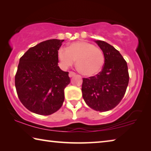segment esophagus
Instances as JSON below:
<instances>
[{
    "mask_svg": "<svg viewBox=\"0 0 151 151\" xmlns=\"http://www.w3.org/2000/svg\"><path fill=\"white\" fill-rule=\"evenodd\" d=\"M75 75H76V73H75L73 72V71H70V72H69V74H68V76H69L70 77H73V76H75Z\"/></svg>",
    "mask_w": 151,
    "mask_h": 151,
    "instance_id": "34e87169",
    "label": "esophagus"
}]
</instances>
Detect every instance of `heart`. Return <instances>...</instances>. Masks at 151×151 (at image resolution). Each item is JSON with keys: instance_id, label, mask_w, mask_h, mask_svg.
<instances>
[{"instance_id": "b5f03b06", "label": "heart", "mask_w": 151, "mask_h": 151, "mask_svg": "<svg viewBox=\"0 0 151 151\" xmlns=\"http://www.w3.org/2000/svg\"><path fill=\"white\" fill-rule=\"evenodd\" d=\"M58 57L61 66L65 68L72 66L76 60L77 70L87 76L98 74L104 63L102 50L92 43L85 41L73 42L68 48L60 47L58 50Z\"/></svg>"}]
</instances>
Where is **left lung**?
Listing matches in <instances>:
<instances>
[{
  "label": "left lung",
  "mask_w": 151,
  "mask_h": 151,
  "mask_svg": "<svg viewBox=\"0 0 151 151\" xmlns=\"http://www.w3.org/2000/svg\"><path fill=\"white\" fill-rule=\"evenodd\" d=\"M104 56V65L96 76L83 78V97L96 111L114 109L123 98L129 81L126 60L116 48L104 41L95 40Z\"/></svg>",
  "instance_id": "1"
}]
</instances>
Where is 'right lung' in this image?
<instances>
[{
	"label": "right lung",
	"instance_id": "right-lung-1",
	"mask_svg": "<svg viewBox=\"0 0 151 151\" xmlns=\"http://www.w3.org/2000/svg\"><path fill=\"white\" fill-rule=\"evenodd\" d=\"M64 40L50 39L30 48L20 58L15 86L22 104L34 113L50 115L65 100L68 72L58 66V50Z\"/></svg>",
	"mask_w": 151,
	"mask_h": 151
}]
</instances>
